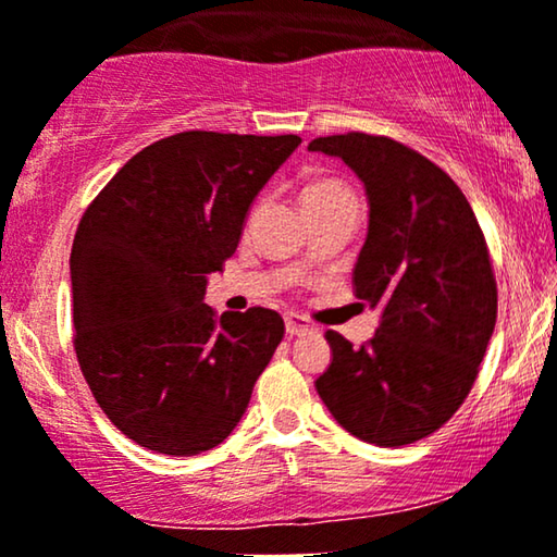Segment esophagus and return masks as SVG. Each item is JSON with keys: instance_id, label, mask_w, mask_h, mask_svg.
I'll return each mask as SVG.
<instances>
[{"instance_id": "34e87169", "label": "esophagus", "mask_w": 557, "mask_h": 557, "mask_svg": "<svg viewBox=\"0 0 557 557\" xmlns=\"http://www.w3.org/2000/svg\"><path fill=\"white\" fill-rule=\"evenodd\" d=\"M285 331L290 333V336H306V333H313L315 329H313V325H310L302 315L287 313V315H285Z\"/></svg>"}]
</instances>
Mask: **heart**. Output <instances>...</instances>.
Here are the masks:
<instances>
[{
	"instance_id": "heart-1",
	"label": "heart",
	"mask_w": 557,
	"mask_h": 557,
	"mask_svg": "<svg viewBox=\"0 0 557 557\" xmlns=\"http://www.w3.org/2000/svg\"><path fill=\"white\" fill-rule=\"evenodd\" d=\"M344 201H356L351 188L346 183L336 181V177H318L302 190V203L306 209L310 206H331V203H344Z\"/></svg>"
}]
</instances>
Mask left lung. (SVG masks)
Returning a JSON list of instances; mask_svg holds the SVG:
<instances>
[{
  "label": "left lung",
  "instance_id": "1",
  "mask_svg": "<svg viewBox=\"0 0 557 557\" xmlns=\"http://www.w3.org/2000/svg\"><path fill=\"white\" fill-rule=\"evenodd\" d=\"M308 150L341 158L364 183L369 232L354 293L382 310L374 336L356 348L325 331L333 359L318 395L341 428L374 446L428 438L469 397L494 333L484 232L450 175L407 145L348 132Z\"/></svg>",
  "mask_w": 557,
  "mask_h": 557
}]
</instances>
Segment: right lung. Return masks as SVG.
Instances as JSON below:
<instances>
[{
  "label": "right lung",
  "instance_id": "obj_1",
  "mask_svg": "<svg viewBox=\"0 0 557 557\" xmlns=\"http://www.w3.org/2000/svg\"><path fill=\"white\" fill-rule=\"evenodd\" d=\"M298 135L181 132L103 185L71 249L73 346L107 418L168 456L216 448L285 336L280 313L206 306L257 193Z\"/></svg>",
  "mask_w": 557,
  "mask_h": 557
}]
</instances>
